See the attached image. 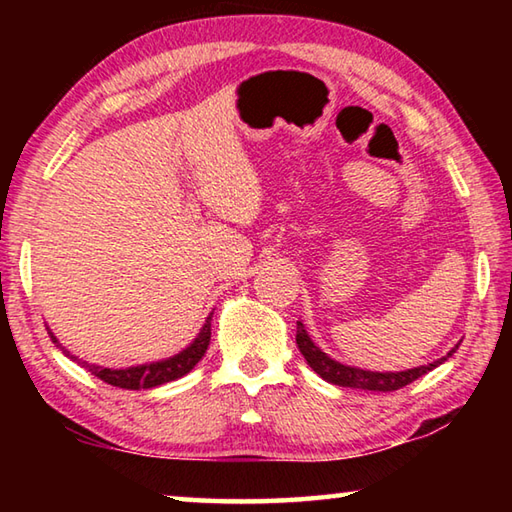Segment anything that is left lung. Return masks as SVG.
I'll return each instance as SVG.
<instances>
[{
  "label": "left lung",
  "instance_id": "left-lung-1",
  "mask_svg": "<svg viewBox=\"0 0 512 512\" xmlns=\"http://www.w3.org/2000/svg\"><path fill=\"white\" fill-rule=\"evenodd\" d=\"M296 343L302 352V357L307 359V363L314 372H318L320 377L329 384L336 386H345V388H363V391H379V393H391V391H400L406 384L411 381L420 379L422 375H427L429 370H433L440 363L447 361V357H452L456 352V348L447 354V357L438 359L429 363V366H420V368H411L404 372H370V370H359V368H350L343 366V363L329 359L325 352H320V348H316L314 341L309 339L305 327L302 323H298V334H296Z\"/></svg>",
  "mask_w": 512,
  "mask_h": 512
}]
</instances>
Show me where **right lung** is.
Masks as SVG:
<instances>
[{
  "label": "right lung",
  "instance_id": "right-lung-1",
  "mask_svg": "<svg viewBox=\"0 0 512 512\" xmlns=\"http://www.w3.org/2000/svg\"><path fill=\"white\" fill-rule=\"evenodd\" d=\"M210 334H212V316L205 320V325L201 329V334L196 336V341L189 345L187 350H183L176 357H171L167 361H158V363H146V366H135V368H126V370H112V368H101L94 366V363L88 361H79L76 357H69V352H65L69 359L79 361L81 366L92 372L94 377H99L101 381H106L110 386L117 388H128V391H140V388H155L160 384H167V381H173L178 377L187 375L198 361L203 359V354L210 345ZM51 341H56V336H51Z\"/></svg>",
  "mask_w": 512,
  "mask_h": 512
}]
</instances>
